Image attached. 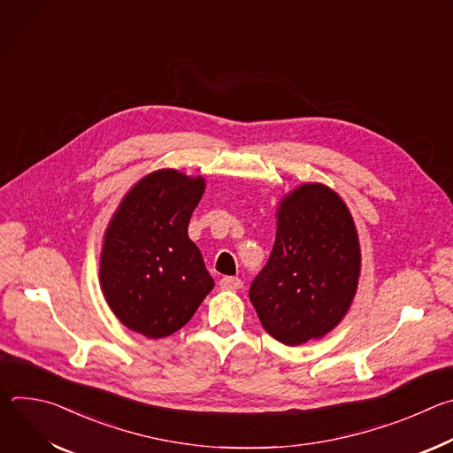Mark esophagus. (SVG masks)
<instances>
[{"label": "esophagus", "mask_w": 453, "mask_h": 453, "mask_svg": "<svg viewBox=\"0 0 453 453\" xmlns=\"http://www.w3.org/2000/svg\"><path fill=\"white\" fill-rule=\"evenodd\" d=\"M243 287V281L240 278H234V276H224L220 280V288L224 290H238Z\"/></svg>", "instance_id": "esophagus-1"}]
</instances>
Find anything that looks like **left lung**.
<instances>
[{
	"instance_id": "1",
	"label": "left lung",
	"mask_w": 453,
	"mask_h": 453,
	"mask_svg": "<svg viewBox=\"0 0 453 453\" xmlns=\"http://www.w3.org/2000/svg\"><path fill=\"white\" fill-rule=\"evenodd\" d=\"M276 240L249 297L265 332L299 346L332 332L348 313L360 276L353 217L337 193L306 182L278 206Z\"/></svg>"
}]
</instances>
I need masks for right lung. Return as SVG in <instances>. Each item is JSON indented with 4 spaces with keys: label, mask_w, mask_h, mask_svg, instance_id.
Returning a JSON list of instances; mask_svg holds the SVG:
<instances>
[{
    "label": "right lung",
    "mask_w": 453,
    "mask_h": 453,
    "mask_svg": "<svg viewBox=\"0 0 453 453\" xmlns=\"http://www.w3.org/2000/svg\"><path fill=\"white\" fill-rule=\"evenodd\" d=\"M206 182L172 168L138 180L104 236L100 285L112 313L149 339L180 330L215 281L188 224Z\"/></svg>",
    "instance_id": "right-lung-1"
}]
</instances>
